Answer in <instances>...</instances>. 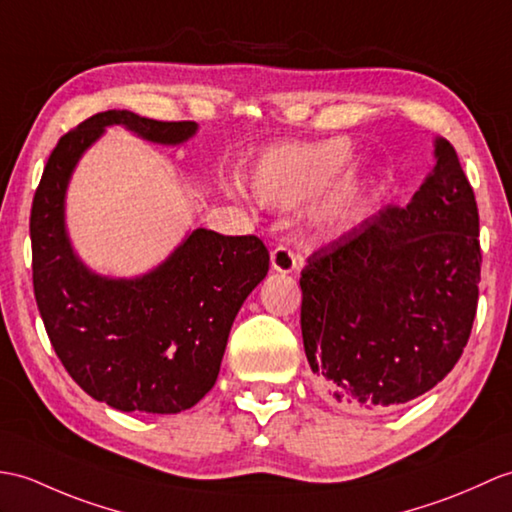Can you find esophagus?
Wrapping results in <instances>:
<instances>
[{"instance_id": "esophagus-1", "label": "esophagus", "mask_w": 512, "mask_h": 512, "mask_svg": "<svg viewBox=\"0 0 512 512\" xmlns=\"http://www.w3.org/2000/svg\"><path fill=\"white\" fill-rule=\"evenodd\" d=\"M270 264H272V270L277 272H292L296 270V266H299V259H296V255L290 251V248L285 246H277L275 251L270 253Z\"/></svg>"}]
</instances>
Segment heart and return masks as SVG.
<instances>
[{"mask_svg":"<svg viewBox=\"0 0 512 512\" xmlns=\"http://www.w3.org/2000/svg\"><path fill=\"white\" fill-rule=\"evenodd\" d=\"M353 146L347 139L279 148L264 154L251 172V192L266 207L288 209L323 194L347 170ZM375 189L371 174H349L318 211L325 229H344L358 218L364 200Z\"/></svg>","mask_w":512,"mask_h":512,"instance_id":"1","label":"heart"}]
</instances>
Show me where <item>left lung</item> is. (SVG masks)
<instances>
[{"label": "left lung", "instance_id": "left-lung-1", "mask_svg": "<svg viewBox=\"0 0 512 512\" xmlns=\"http://www.w3.org/2000/svg\"><path fill=\"white\" fill-rule=\"evenodd\" d=\"M406 207H386L307 257L303 347L320 395L351 410L421 397L456 366L473 327L480 218L447 139Z\"/></svg>", "mask_w": 512, "mask_h": 512}]
</instances>
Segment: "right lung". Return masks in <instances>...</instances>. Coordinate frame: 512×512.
<instances>
[{"mask_svg": "<svg viewBox=\"0 0 512 512\" xmlns=\"http://www.w3.org/2000/svg\"><path fill=\"white\" fill-rule=\"evenodd\" d=\"M117 124L161 146L198 130L104 111L61 137L30 213L34 296L58 360L87 395L122 412L176 414L216 384L233 320L268 275L270 255L255 235L194 229L141 277L89 270L65 227L67 185L82 154Z\"/></svg>", "mask_w": 512, "mask_h": 512, "instance_id": "right-lung-1", "label": "right lung"}]
</instances>
